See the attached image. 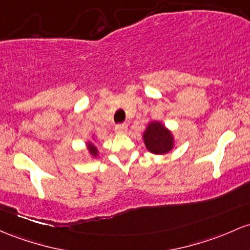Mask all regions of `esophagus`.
<instances>
[{
	"mask_svg": "<svg viewBox=\"0 0 250 250\" xmlns=\"http://www.w3.org/2000/svg\"><path fill=\"white\" fill-rule=\"evenodd\" d=\"M128 125H125V123H122V125H117L116 127H115V130L117 131V133H125V130H127Z\"/></svg>",
	"mask_w": 250,
	"mask_h": 250,
	"instance_id": "esophagus-1",
	"label": "esophagus"
}]
</instances>
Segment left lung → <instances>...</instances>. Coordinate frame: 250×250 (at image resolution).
Instances as JSON below:
<instances>
[{
    "mask_svg": "<svg viewBox=\"0 0 250 250\" xmlns=\"http://www.w3.org/2000/svg\"><path fill=\"white\" fill-rule=\"evenodd\" d=\"M145 146L153 154H166L174 147V138L171 130L159 121L148 123L146 130L144 131Z\"/></svg>",
    "mask_w": 250,
    "mask_h": 250,
    "instance_id": "left-lung-1",
    "label": "left lung"
}]
</instances>
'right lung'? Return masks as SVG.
Here are the masks:
<instances>
[{"label": "right lung", "mask_w": 250, "mask_h": 250, "mask_svg": "<svg viewBox=\"0 0 250 250\" xmlns=\"http://www.w3.org/2000/svg\"><path fill=\"white\" fill-rule=\"evenodd\" d=\"M86 146H87V149H89V153L91 154L94 158H96V156L98 155V149L97 147L95 146L92 142H86Z\"/></svg>", "instance_id": "right-lung-1"}]
</instances>
